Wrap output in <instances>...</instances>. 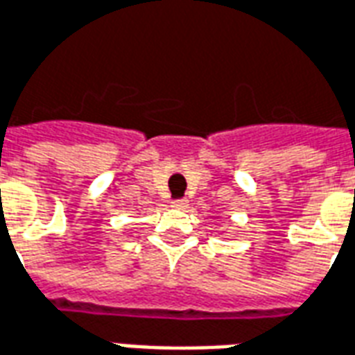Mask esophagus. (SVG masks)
<instances>
[{
	"label": "esophagus",
	"instance_id": "esophagus-1",
	"mask_svg": "<svg viewBox=\"0 0 355 355\" xmlns=\"http://www.w3.org/2000/svg\"><path fill=\"white\" fill-rule=\"evenodd\" d=\"M188 201L186 199H175V201H171V207H177V209H184Z\"/></svg>",
	"mask_w": 355,
	"mask_h": 355
}]
</instances>
